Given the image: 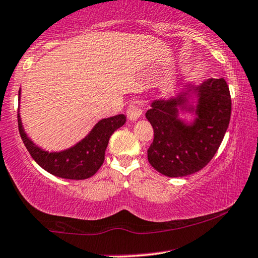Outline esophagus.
<instances>
[{"label": "esophagus", "mask_w": 258, "mask_h": 258, "mask_svg": "<svg viewBox=\"0 0 258 258\" xmlns=\"http://www.w3.org/2000/svg\"><path fill=\"white\" fill-rule=\"evenodd\" d=\"M126 114H127V117H128L131 121L138 120L143 114L142 105L139 103H131L128 107H127Z\"/></svg>", "instance_id": "obj_1"}]
</instances>
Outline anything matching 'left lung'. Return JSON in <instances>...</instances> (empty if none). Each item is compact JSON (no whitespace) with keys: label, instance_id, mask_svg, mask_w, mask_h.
Returning a JSON list of instances; mask_svg holds the SVG:
<instances>
[{"label":"left lung","instance_id":"obj_1","mask_svg":"<svg viewBox=\"0 0 258 258\" xmlns=\"http://www.w3.org/2000/svg\"><path fill=\"white\" fill-rule=\"evenodd\" d=\"M192 89L198 96L197 117L192 125L178 119V105L185 104L182 95L176 99L155 101L145 113L154 128L148 161L170 178L204 168L218 151L231 119V94L225 79H208Z\"/></svg>","mask_w":258,"mask_h":258}]
</instances>
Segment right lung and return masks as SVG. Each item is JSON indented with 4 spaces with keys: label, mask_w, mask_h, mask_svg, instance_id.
I'll return each instance as SVG.
<instances>
[{
    "label": "right lung",
    "mask_w": 258,
    "mask_h": 258,
    "mask_svg": "<svg viewBox=\"0 0 258 258\" xmlns=\"http://www.w3.org/2000/svg\"><path fill=\"white\" fill-rule=\"evenodd\" d=\"M125 122L126 116L123 114L101 120L96 123L92 131L73 148L61 153L49 154L30 141L24 132L20 115L18 113L20 137L32 159L50 174L71 180L88 179L97 172L103 164L104 153L110 136Z\"/></svg>",
    "instance_id": "right-lung-1"
}]
</instances>
